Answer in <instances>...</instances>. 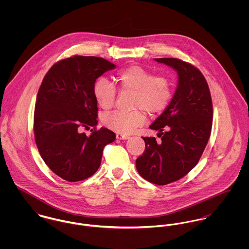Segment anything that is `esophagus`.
<instances>
[{
    "instance_id": "34e87169",
    "label": "esophagus",
    "mask_w": 249,
    "mask_h": 249,
    "mask_svg": "<svg viewBox=\"0 0 249 249\" xmlns=\"http://www.w3.org/2000/svg\"><path fill=\"white\" fill-rule=\"evenodd\" d=\"M116 137H117V139H119V140H126V139L129 138V136L124 135V134H120V133H118V134L116 135Z\"/></svg>"
}]
</instances>
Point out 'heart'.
Instances as JSON below:
<instances>
[{"label": "heart", "instance_id": "obj_1", "mask_svg": "<svg viewBox=\"0 0 249 249\" xmlns=\"http://www.w3.org/2000/svg\"><path fill=\"white\" fill-rule=\"evenodd\" d=\"M117 81L124 92H132L130 112L116 111L103 117L104 124L120 134L133 133L145 122V112L150 116L162 113L169 107L174 87L171 79L140 65H131L117 73ZM98 105L104 110L112 109L117 98L116 87L107 78H100L93 89Z\"/></svg>", "mask_w": 249, "mask_h": 249}]
</instances>
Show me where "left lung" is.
<instances>
[{"label":"left lung","mask_w":249,"mask_h":249,"mask_svg":"<svg viewBox=\"0 0 249 249\" xmlns=\"http://www.w3.org/2000/svg\"><path fill=\"white\" fill-rule=\"evenodd\" d=\"M178 73V86L165 111L149 126L161 142L142 137L145 149L136 160L139 175L156 185L184 178L198 163L211 134L213 105L208 83L196 67L178 58H155Z\"/></svg>","instance_id":"obj_1"}]
</instances>
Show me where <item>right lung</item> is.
Segmentation results:
<instances>
[{"label":"right lung","instance_id":"1","mask_svg":"<svg viewBox=\"0 0 249 249\" xmlns=\"http://www.w3.org/2000/svg\"><path fill=\"white\" fill-rule=\"evenodd\" d=\"M115 64L103 57L72 55L54 63L46 73L36 98L34 130L38 151L59 178L76 182L100 168L105 146L114 142L113 131L98 124V103L93 89ZM92 126L90 137L82 128Z\"/></svg>","mask_w":249,"mask_h":249}]
</instances>
